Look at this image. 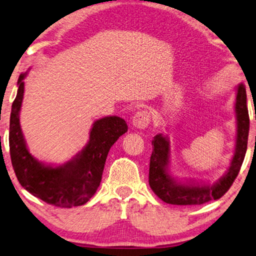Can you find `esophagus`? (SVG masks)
<instances>
[{
  "label": "esophagus",
  "instance_id": "1",
  "mask_svg": "<svg viewBox=\"0 0 256 256\" xmlns=\"http://www.w3.org/2000/svg\"><path fill=\"white\" fill-rule=\"evenodd\" d=\"M151 120V115L148 110H138L132 118V125L134 128L144 130L148 126Z\"/></svg>",
  "mask_w": 256,
  "mask_h": 256
}]
</instances>
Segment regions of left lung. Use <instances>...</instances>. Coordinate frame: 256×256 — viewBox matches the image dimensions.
<instances>
[{
	"label": "left lung",
	"instance_id": "1",
	"mask_svg": "<svg viewBox=\"0 0 256 256\" xmlns=\"http://www.w3.org/2000/svg\"><path fill=\"white\" fill-rule=\"evenodd\" d=\"M235 112L238 120V136H236L234 156L227 172L212 184H181L174 179L168 171L170 158L169 138L162 134H158L153 138L148 184L161 200L171 205H202L210 200H217L228 192L240 172L248 150L250 118L248 105H246V90L243 84L238 85L236 90Z\"/></svg>",
	"mask_w": 256,
	"mask_h": 256
}]
</instances>
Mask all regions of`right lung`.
<instances>
[{"label":"right lung","mask_w":256,"mask_h":256,"mask_svg":"<svg viewBox=\"0 0 256 256\" xmlns=\"http://www.w3.org/2000/svg\"><path fill=\"white\" fill-rule=\"evenodd\" d=\"M18 80V94L10 118V156L18 182L34 197L56 207L82 206L100 187L106 158L110 146L128 131V124L118 116L97 120L92 124L90 141L82 152L59 166H46L30 154L20 128L24 77Z\"/></svg>","instance_id":"obj_1"}]
</instances>
